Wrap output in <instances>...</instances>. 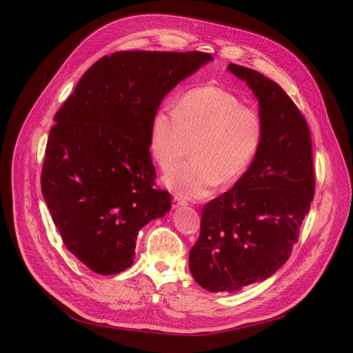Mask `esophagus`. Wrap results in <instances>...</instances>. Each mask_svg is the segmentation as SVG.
<instances>
[{
  "mask_svg": "<svg viewBox=\"0 0 353 353\" xmlns=\"http://www.w3.org/2000/svg\"><path fill=\"white\" fill-rule=\"evenodd\" d=\"M188 205V200H184L179 196L173 197V208H179V206H186Z\"/></svg>",
  "mask_w": 353,
  "mask_h": 353,
  "instance_id": "34e87169",
  "label": "esophagus"
}]
</instances>
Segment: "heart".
I'll return each instance as SVG.
<instances>
[{
    "label": "heart",
    "instance_id": "b5f03b06",
    "mask_svg": "<svg viewBox=\"0 0 353 353\" xmlns=\"http://www.w3.org/2000/svg\"><path fill=\"white\" fill-rule=\"evenodd\" d=\"M263 137V121L256 110L242 105L234 94L216 85H203L184 94L174 110L156 111L150 148L163 170L185 157L192 161L163 176L164 186L183 199L208 196L217 184L242 176Z\"/></svg>",
    "mask_w": 353,
    "mask_h": 353
}]
</instances>
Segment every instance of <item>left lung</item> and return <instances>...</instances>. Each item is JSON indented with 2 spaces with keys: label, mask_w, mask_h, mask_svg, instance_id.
I'll use <instances>...</instances> for the list:
<instances>
[{
  "label": "left lung",
  "mask_w": 353,
  "mask_h": 353,
  "mask_svg": "<svg viewBox=\"0 0 353 353\" xmlns=\"http://www.w3.org/2000/svg\"><path fill=\"white\" fill-rule=\"evenodd\" d=\"M228 70L259 100L263 137L232 190L203 208L189 268L203 289L232 293L286 263L310 209L314 173L307 123L283 88L248 67Z\"/></svg>",
  "instance_id": "8db88e82"
}]
</instances>
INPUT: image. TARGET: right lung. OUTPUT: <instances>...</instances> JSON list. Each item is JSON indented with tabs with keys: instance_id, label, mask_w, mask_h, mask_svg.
<instances>
[{
	"instance_id": "add662e5",
	"label": "right lung",
	"mask_w": 353,
	"mask_h": 353,
	"mask_svg": "<svg viewBox=\"0 0 353 353\" xmlns=\"http://www.w3.org/2000/svg\"><path fill=\"white\" fill-rule=\"evenodd\" d=\"M212 54L119 51L92 64L55 114L41 192L65 248L99 274L133 265L136 239L170 210L148 152L161 100Z\"/></svg>"
}]
</instances>
